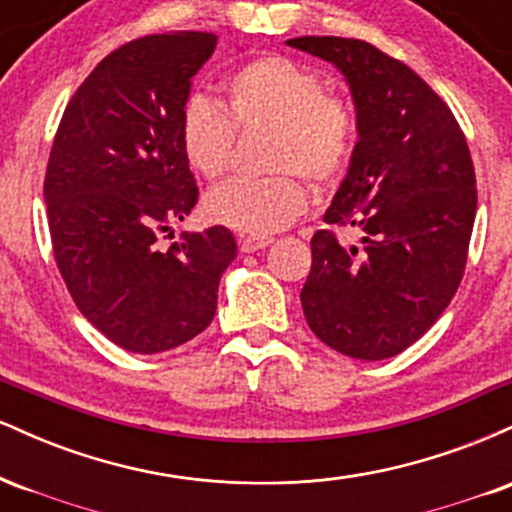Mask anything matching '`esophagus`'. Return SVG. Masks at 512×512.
<instances>
[{"instance_id":"esophagus-1","label":"esophagus","mask_w":512,"mask_h":512,"mask_svg":"<svg viewBox=\"0 0 512 512\" xmlns=\"http://www.w3.org/2000/svg\"><path fill=\"white\" fill-rule=\"evenodd\" d=\"M238 243L243 252H257V250L267 248V245L272 243V238L269 236H240Z\"/></svg>"}]
</instances>
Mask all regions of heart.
Returning a JSON list of instances; mask_svg holds the SVG:
<instances>
[{
	"mask_svg": "<svg viewBox=\"0 0 512 512\" xmlns=\"http://www.w3.org/2000/svg\"><path fill=\"white\" fill-rule=\"evenodd\" d=\"M228 113L204 96L182 105L178 142L187 166L216 180L231 166L236 129L272 127L267 166L272 175H243L204 199L211 221L264 236L286 228L308 207L310 190L332 187L356 156L361 120L351 98L327 91L315 69L284 55H260L226 79Z\"/></svg>",
	"mask_w": 512,
	"mask_h": 512,
	"instance_id": "heart-1",
	"label": "heart"
}]
</instances>
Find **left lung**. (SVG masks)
Here are the masks:
<instances>
[{
  "label": "left lung",
  "instance_id": "left-lung-1",
  "mask_svg": "<svg viewBox=\"0 0 512 512\" xmlns=\"http://www.w3.org/2000/svg\"><path fill=\"white\" fill-rule=\"evenodd\" d=\"M286 43L342 69L361 120L325 223L363 240L315 233L305 320L339 354L383 361L424 337L460 286L477 216L472 154L448 103L404 62L356 38Z\"/></svg>",
  "mask_w": 512,
  "mask_h": 512
}]
</instances>
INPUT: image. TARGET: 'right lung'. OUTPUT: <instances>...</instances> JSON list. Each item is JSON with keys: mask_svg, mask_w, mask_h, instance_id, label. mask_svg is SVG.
<instances>
[{"mask_svg": "<svg viewBox=\"0 0 512 512\" xmlns=\"http://www.w3.org/2000/svg\"><path fill=\"white\" fill-rule=\"evenodd\" d=\"M214 48L216 35L199 31L120 45L76 88L52 139L43 192L57 269L81 315L132 354L207 330L236 260L226 226L158 245L199 199L178 122Z\"/></svg>", "mask_w": 512, "mask_h": 512, "instance_id": "obj_1", "label": "right lung"}]
</instances>
